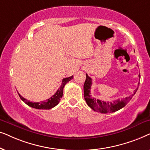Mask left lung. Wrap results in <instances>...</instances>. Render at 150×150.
<instances>
[{
	"label": "left lung",
	"instance_id": "1",
	"mask_svg": "<svg viewBox=\"0 0 150 150\" xmlns=\"http://www.w3.org/2000/svg\"><path fill=\"white\" fill-rule=\"evenodd\" d=\"M92 86V79L86 74V79L83 85V93H84V99L86 101L88 105L93 110L101 113L114 112L120 110L126 105L127 103L130 101L132 97H127L122 99H117L113 102H105V101L99 100L92 97L91 95V88ZM138 88L134 91V95L137 91Z\"/></svg>",
	"mask_w": 150,
	"mask_h": 150
}]
</instances>
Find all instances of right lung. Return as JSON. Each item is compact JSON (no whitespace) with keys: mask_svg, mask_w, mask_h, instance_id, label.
Segmentation results:
<instances>
[{"mask_svg":"<svg viewBox=\"0 0 150 150\" xmlns=\"http://www.w3.org/2000/svg\"><path fill=\"white\" fill-rule=\"evenodd\" d=\"M73 76L69 77H66L62 79V82L61 86L59 88L58 90L56 91L54 95L52 96L51 97H50L49 99H47L46 101H42L41 102H32L27 99L24 98L22 96L18 94L20 98L21 99L22 101H23L26 104L29 105V106L35 109H40V110H49L51 108H53L55 106L58 104L59 102V100L62 97L63 95V89L64 86L69 82V81H71V79H73Z\"/></svg>","mask_w":150,"mask_h":150,"instance_id":"obj_1","label":"right lung"}]
</instances>
